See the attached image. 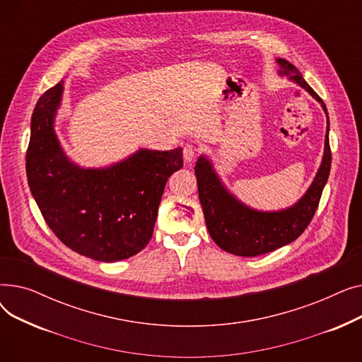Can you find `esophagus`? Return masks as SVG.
Listing matches in <instances>:
<instances>
[{
	"label": "esophagus",
	"mask_w": 362,
	"mask_h": 362,
	"mask_svg": "<svg viewBox=\"0 0 362 362\" xmlns=\"http://www.w3.org/2000/svg\"><path fill=\"white\" fill-rule=\"evenodd\" d=\"M198 146L197 145H194V144H186L185 146H183V158H185V161L186 163H191L195 157H197V154H198Z\"/></svg>",
	"instance_id": "obj_1"
}]
</instances>
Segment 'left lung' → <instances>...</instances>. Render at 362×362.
Masks as SVG:
<instances>
[{"label":"left lung","instance_id":"8db88e82","mask_svg":"<svg viewBox=\"0 0 362 362\" xmlns=\"http://www.w3.org/2000/svg\"><path fill=\"white\" fill-rule=\"evenodd\" d=\"M281 74L291 76L299 86L327 108L315 90L302 78L299 70L289 62L279 59ZM332 165V151L329 144V116L325 157L318 173L302 199L292 208L279 213H259L245 206L226 191L210 164L201 157L195 165L198 195L204 211L208 232L213 240L226 252L239 257H257L272 252L298 239L311 223L329 179Z\"/></svg>","mask_w":362,"mask_h":362}]
</instances>
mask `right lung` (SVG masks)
I'll use <instances>...</instances> for the list:
<instances>
[{
	"label": "right lung",
	"mask_w": 362,
	"mask_h": 362,
	"mask_svg": "<svg viewBox=\"0 0 362 362\" xmlns=\"http://www.w3.org/2000/svg\"><path fill=\"white\" fill-rule=\"evenodd\" d=\"M63 82L37 100L26 151L30 192L49 229L88 258L112 262L142 251L152 238L168 177L183 167L182 148L141 149L108 168L67 160L54 133Z\"/></svg>",
	"instance_id": "obj_1"
}]
</instances>
